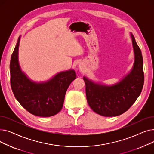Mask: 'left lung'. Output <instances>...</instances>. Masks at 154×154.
I'll return each instance as SVG.
<instances>
[{"label":"left lung","mask_w":154,"mask_h":154,"mask_svg":"<svg viewBox=\"0 0 154 154\" xmlns=\"http://www.w3.org/2000/svg\"><path fill=\"white\" fill-rule=\"evenodd\" d=\"M135 55L134 67L118 84L106 86L95 84L84 77L87 102L97 114L117 116L129 109L140 95L144 82L143 58L140 48L131 34Z\"/></svg>","instance_id":"8db88e82"}]
</instances>
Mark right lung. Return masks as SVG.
<instances>
[{"mask_svg": "<svg viewBox=\"0 0 154 154\" xmlns=\"http://www.w3.org/2000/svg\"><path fill=\"white\" fill-rule=\"evenodd\" d=\"M20 36L18 38L10 63L11 85L13 94L21 106L30 114L51 117L59 113L70 83L76 79L74 70L62 72L44 83L31 81L21 71L18 61Z\"/></svg>", "mask_w": 154, "mask_h": 154, "instance_id": "right-lung-1", "label": "right lung"}]
</instances>
